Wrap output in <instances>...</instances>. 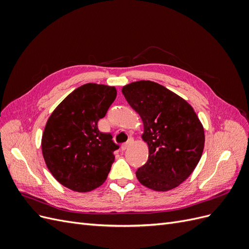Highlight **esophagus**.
<instances>
[{"mask_svg":"<svg viewBox=\"0 0 249 249\" xmlns=\"http://www.w3.org/2000/svg\"><path fill=\"white\" fill-rule=\"evenodd\" d=\"M133 141H134L133 139H129V140H127L125 143H124V144L122 145V149H123V150H125V149L129 148V147L132 145Z\"/></svg>","mask_w":249,"mask_h":249,"instance_id":"34e87169","label":"esophagus"}]
</instances>
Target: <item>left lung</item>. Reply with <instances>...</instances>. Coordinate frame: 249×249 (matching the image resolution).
<instances>
[{
  "mask_svg": "<svg viewBox=\"0 0 249 249\" xmlns=\"http://www.w3.org/2000/svg\"><path fill=\"white\" fill-rule=\"evenodd\" d=\"M123 94L140 115L148 145V160L137 169L139 182L155 191H168L189 178L198 164L205 132L184 99L152 81L133 82Z\"/></svg>",
  "mask_w": 249,
  "mask_h": 249,
  "instance_id": "1",
  "label": "left lung"
}]
</instances>
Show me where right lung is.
Listing matches in <instances>:
<instances>
[{"label": "right lung", "instance_id": "right-lung-1", "mask_svg": "<svg viewBox=\"0 0 249 249\" xmlns=\"http://www.w3.org/2000/svg\"><path fill=\"white\" fill-rule=\"evenodd\" d=\"M116 89L88 83L74 89L52 113L41 139L43 159L58 182L88 192L106 180L119 148L97 122L116 99Z\"/></svg>", "mask_w": 249, "mask_h": 249}]
</instances>
